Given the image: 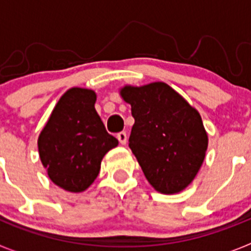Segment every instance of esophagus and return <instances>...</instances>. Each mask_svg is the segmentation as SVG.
I'll use <instances>...</instances> for the list:
<instances>
[{
  "label": "esophagus",
  "mask_w": 251,
  "mask_h": 251,
  "mask_svg": "<svg viewBox=\"0 0 251 251\" xmlns=\"http://www.w3.org/2000/svg\"><path fill=\"white\" fill-rule=\"evenodd\" d=\"M117 138H118V141L121 145H126V143H127V133L119 132L118 134H117Z\"/></svg>",
  "instance_id": "obj_1"
}]
</instances>
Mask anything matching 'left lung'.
<instances>
[{
	"label": "left lung",
	"instance_id": "left-lung-1",
	"mask_svg": "<svg viewBox=\"0 0 251 251\" xmlns=\"http://www.w3.org/2000/svg\"><path fill=\"white\" fill-rule=\"evenodd\" d=\"M134 124L129 148L148 182L162 194H176L192 182L207 150L202 119L165 83L124 86Z\"/></svg>",
	"mask_w": 251,
	"mask_h": 251
}]
</instances>
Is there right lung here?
Returning <instances> with one entry per match:
<instances>
[{"instance_id":"obj_1","label":"right lung","mask_w":251,"mask_h":251,"mask_svg":"<svg viewBox=\"0 0 251 251\" xmlns=\"http://www.w3.org/2000/svg\"><path fill=\"white\" fill-rule=\"evenodd\" d=\"M93 90L73 88L60 98L39 137L40 158L55 185L81 192L98 177L104 154L118 146L94 108Z\"/></svg>"}]
</instances>
